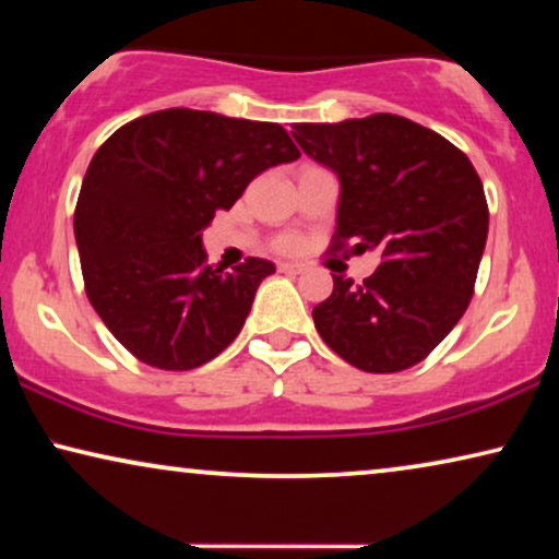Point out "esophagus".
<instances>
[{
	"label": "esophagus",
	"instance_id": "obj_1",
	"mask_svg": "<svg viewBox=\"0 0 559 559\" xmlns=\"http://www.w3.org/2000/svg\"><path fill=\"white\" fill-rule=\"evenodd\" d=\"M280 272H285V274H300V272H305V264H297V262H280Z\"/></svg>",
	"mask_w": 559,
	"mask_h": 559
}]
</instances>
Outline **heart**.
<instances>
[{
    "label": "heart",
    "instance_id": "1",
    "mask_svg": "<svg viewBox=\"0 0 559 559\" xmlns=\"http://www.w3.org/2000/svg\"><path fill=\"white\" fill-rule=\"evenodd\" d=\"M297 247H300V239L293 234H285V236H277L274 239V249L277 251H297Z\"/></svg>",
    "mask_w": 559,
    "mask_h": 559
}]
</instances>
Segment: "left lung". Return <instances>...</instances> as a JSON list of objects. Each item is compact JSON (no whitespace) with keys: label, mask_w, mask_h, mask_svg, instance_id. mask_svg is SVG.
I'll return each instance as SVG.
<instances>
[{"label":"left lung","mask_w":559,"mask_h":559,"mask_svg":"<svg viewBox=\"0 0 559 559\" xmlns=\"http://www.w3.org/2000/svg\"><path fill=\"white\" fill-rule=\"evenodd\" d=\"M305 155L341 180L331 249L379 251L364 285L333 274L312 308L328 346L369 373L404 371L453 331L473 297L488 236L476 167L455 144L396 114L293 124Z\"/></svg>","instance_id":"obj_1"}]
</instances>
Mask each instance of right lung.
Masks as SVG:
<instances>
[{"label":"right lung","mask_w":559,"mask_h":559,"mask_svg":"<svg viewBox=\"0 0 559 559\" xmlns=\"http://www.w3.org/2000/svg\"><path fill=\"white\" fill-rule=\"evenodd\" d=\"M297 157L274 121L195 109L147 114L96 150L73 231L88 300L129 354L190 371L239 335L274 264H205L201 231L259 173Z\"/></svg>","instance_id":"obj_1"}]
</instances>
